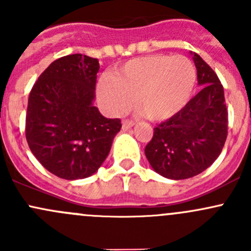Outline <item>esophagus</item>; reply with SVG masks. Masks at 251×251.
<instances>
[{"label":"esophagus","mask_w":251,"mask_h":251,"mask_svg":"<svg viewBox=\"0 0 251 251\" xmlns=\"http://www.w3.org/2000/svg\"><path fill=\"white\" fill-rule=\"evenodd\" d=\"M133 125H135V123H133V121L124 120L123 121V130H130Z\"/></svg>","instance_id":"obj_1"}]
</instances>
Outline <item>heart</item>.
Listing matches in <instances>:
<instances>
[{
    "instance_id": "b5f03b06",
    "label": "heart",
    "mask_w": 251,
    "mask_h": 251,
    "mask_svg": "<svg viewBox=\"0 0 251 251\" xmlns=\"http://www.w3.org/2000/svg\"><path fill=\"white\" fill-rule=\"evenodd\" d=\"M197 73L186 57L153 54L136 58L114 76L98 80L97 97L110 115L128 109L135 100L142 115L154 121L171 118L184 108L196 86Z\"/></svg>"
}]
</instances>
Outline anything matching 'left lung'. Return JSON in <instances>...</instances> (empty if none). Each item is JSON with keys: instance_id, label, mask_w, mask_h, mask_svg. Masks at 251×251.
<instances>
[{"instance_id": "8db88e82", "label": "left lung", "mask_w": 251, "mask_h": 251, "mask_svg": "<svg viewBox=\"0 0 251 251\" xmlns=\"http://www.w3.org/2000/svg\"><path fill=\"white\" fill-rule=\"evenodd\" d=\"M201 91L182 110L154 128L144 153L155 173L186 179L206 170L221 154L227 138L224 87L214 70L191 52Z\"/></svg>"}]
</instances>
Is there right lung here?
<instances>
[{
	"label": "right lung",
	"instance_id": "obj_1",
	"mask_svg": "<svg viewBox=\"0 0 251 251\" xmlns=\"http://www.w3.org/2000/svg\"><path fill=\"white\" fill-rule=\"evenodd\" d=\"M100 63L70 54L50 63L29 96L25 136L45 169L60 178L92 176L109 154L120 119L93 105Z\"/></svg>",
	"mask_w": 251,
	"mask_h": 251
}]
</instances>
